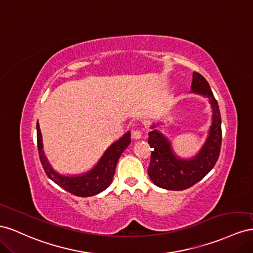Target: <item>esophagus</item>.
<instances>
[{
    "label": "esophagus",
    "mask_w": 253,
    "mask_h": 253,
    "mask_svg": "<svg viewBox=\"0 0 253 253\" xmlns=\"http://www.w3.org/2000/svg\"><path fill=\"white\" fill-rule=\"evenodd\" d=\"M142 138V132L140 130H133L132 131V139L140 140Z\"/></svg>",
    "instance_id": "34e87169"
}]
</instances>
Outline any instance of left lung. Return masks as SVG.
<instances>
[{
    "label": "left lung",
    "mask_w": 253,
    "mask_h": 253,
    "mask_svg": "<svg viewBox=\"0 0 253 253\" xmlns=\"http://www.w3.org/2000/svg\"><path fill=\"white\" fill-rule=\"evenodd\" d=\"M191 88V92L208 97L213 110L209 136L199 153L193 159L184 160L174 154L169 141L161 132L153 130L148 133V144L153 148L148 176L157 186L165 190L182 191L196 184L214 168L220 154L221 118L217 100L206 78L197 72L193 73Z\"/></svg>",
    "instance_id": "8db88e82"
}]
</instances>
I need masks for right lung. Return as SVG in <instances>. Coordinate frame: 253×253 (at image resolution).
Masks as SVG:
<instances>
[{
  "label": "right lung",
  "instance_id": "add662e5",
  "mask_svg": "<svg viewBox=\"0 0 253 253\" xmlns=\"http://www.w3.org/2000/svg\"><path fill=\"white\" fill-rule=\"evenodd\" d=\"M130 142V132H126L119 141L114 142L105 151L104 156L100 158L98 163L91 170L81 176H63L50 167L47 161L44 151H43L42 135L39 124L37 123V145L39 158L45 174L62 189L79 197L94 196V195L106 190L111 184L119 158Z\"/></svg>",
  "mask_w": 253,
  "mask_h": 253
}]
</instances>
